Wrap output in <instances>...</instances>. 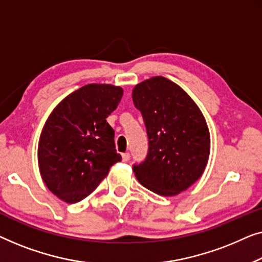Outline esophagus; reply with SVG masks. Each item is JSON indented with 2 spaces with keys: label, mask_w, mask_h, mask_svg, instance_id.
<instances>
[{
  "label": "esophagus",
  "mask_w": 262,
  "mask_h": 262,
  "mask_svg": "<svg viewBox=\"0 0 262 262\" xmlns=\"http://www.w3.org/2000/svg\"><path fill=\"white\" fill-rule=\"evenodd\" d=\"M129 159H130V154L129 153H123L122 154V160L124 161V163H127V161Z\"/></svg>",
  "instance_id": "34e87169"
}]
</instances>
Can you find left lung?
I'll list each match as a JSON object with an SVG mask.
<instances>
[{"instance_id":"left-lung-1","label":"left lung","mask_w":262,"mask_h":262,"mask_svg":"<svg viewBox=\"0 0 262 262\" xmlns=\"http://www.w3.org/2000/svg\"><path fill=\"white\" fill-rule=\"evenodd\" d=\"M148 135V154L133 171L140 184L161 196H176L203 174L210 133L203 114L179 85L165 77L143 80L133 89Z\"/></svg>"}]
</instances>
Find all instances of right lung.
Listing matches in <instances>:
<instances>
[{
    "instance_id": "obj_1",
    "label": "right lung",
    "mask_w": 262,
    "mask_h": 262,
    "mask_svg": "<svg viewBox=\"0 0 262 262\" xmlns=\"http://www.w3.org/2000/svg\"><path fill=\"white\" fill-rule=\"evenodd\" d=\"M122 88L88 84L62 99L40 134L38 164L45 185L66 203L93 193L121 161L106 117L117 108Z\"/></svg>"
}]
</instances>
